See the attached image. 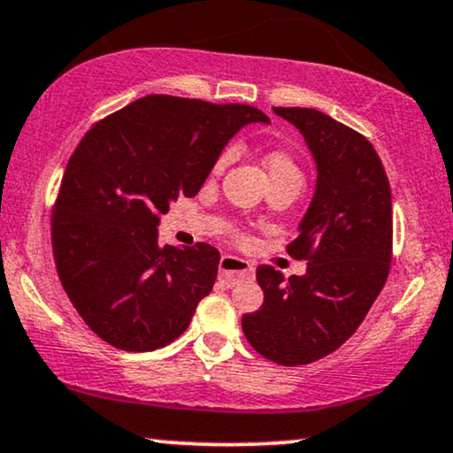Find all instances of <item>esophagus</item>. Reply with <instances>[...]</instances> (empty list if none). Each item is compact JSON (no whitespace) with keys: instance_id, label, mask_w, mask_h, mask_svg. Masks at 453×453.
I'll list each match as a JSON object with an SVG mask.
<instances>
[{"instance_id":"1","label":"esophagus","mask_w":453,"mask_h":453,"mask_svg":"<svg viewBox=\"0 0 453 453\" xmlns=\"http://www.w3.org/2000/svg\"><path fill=\"white\" fill-rule=\"evenodd\" d=\"M253 276H255V267L250 265L249 261L240 259V257H232V255H223L219 259V278L227 286H234L238 284L240 280L253 278Z\"/></svg>"}]
</instances>
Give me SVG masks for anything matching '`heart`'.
I'll use <instances>...</instances> for the list:
<instances>
[{
  "mask_svg": "<svg viewBox=\"0 0 453 453\" xmlns=\"http://www.w3.org/2000/svg\"><path fill=\"white\" fill-rule=\"evenodd\" d=\"M232 152L230 150H223L217 160L211 167V177H219L223 171H226L227 163H230ZM265 169L269 175V181H276V180H301V169L296 165V160L293 158V154L284 148H273V150L267 152L265 157ZM242 238V236H240Z\"/></svg>",
  "mask_w": 453,
  "mask_h": 453,
  "instance_id": "heart-1",
  "label": "heart"
}]
</instances>
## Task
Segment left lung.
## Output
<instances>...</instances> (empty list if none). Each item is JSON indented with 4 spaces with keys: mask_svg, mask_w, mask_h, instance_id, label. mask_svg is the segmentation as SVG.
Instances as JSON below:
<instances>
[{
    "mask_svg": "<svg viewBox=\"0 0 453 453\" xmlns=\"http://www.w3.org/2000/svg\"><path fill=\"white\" fill-rule=\"evenodd\" d=\"M318 163V186L286 253L307 261L284 280L257 267L263 305L242 316L250 347L278 365H305L336 351L368 316L393 259L391 186L365 137L316 108L276 106Z\"/></svg>",
    "mask_w": 453,
    "mask_h": 453,
    "instance_id": "obj_1",
    "label": "left lung"
}]
</instances>
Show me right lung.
<instances>
[{
    "mask_svg": "<svg viewBox=\"0 0 453 453\" xmlns=\"http://www.w3.org/2000/svg\"><path fill=\"white\" fill-rule=\"evenodd\" d=\"M255 121L269 119L246 104L152 94L100 119L74 148L51 209V250L73 307L108 345L154 351L190 326L219 250L158 246L157 226Z\"/></svg>",
    "mask_w": 453,
    "mask_h": 453,
    "instance_id": "1",
    "label": "right lung"
}]
</instances>
